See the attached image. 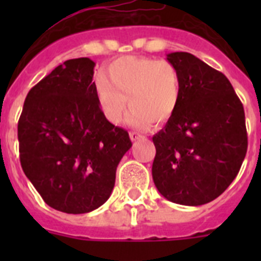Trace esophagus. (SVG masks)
I'll use <instances>...</instances> for the list:
<instances>
[{"mask_svg":"<svg viewBox=\"0 0 261 261\" xmlns=\"http://www.w3.org/2000/svg\"><path fill=\"white\" fill-rule=\"evenodd\" d=\"M129 137H130V140H132L133 142H136V141H138V140L144 138V136L140 135V133H137V132H130L129 133Z\"/></svg>","mask_w":261,"mask_h":261,"instance_id":"obj_1","label":"esophagus"}]
</instances>
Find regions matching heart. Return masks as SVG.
Listing matches in <instances>:
<instances>
[{
    "instance_id": "heart-1",
    "label": "heart",
    "mask_w": 261,
    "mask_h": 261,
    "mask_svg": "<svg viewBox=\"0 0 261 261\" xmlns=\"http://www.w3.org/2000/svg\"><path fill=\"white\" fill-rule=\"evenodd\" d=\"M96 100L103 116L119 124L130 108L126 121L145 129L151 123L162 125L174 116L180 102L179 71L167 60L124 56L114 60L94 82Z\"/></svg>"
}]
</instances>
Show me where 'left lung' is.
Here are the masks:
<instances>
[{"instance_id": "obj_1", "label": "left lung", "mask_w": 261, "mask_h": 261, "mask_svg": "<svg viewBox=\"0 0 261 261\" xmlns=\"http://www.w3.org/2000/svg\"><path fill=\"white\" fill-rule=\"evenodd\" d=\"M180 77V102L154 135L153 180L175 204L213 201L238 175L247 153L241 99L221 71L187 52L168 53Z\"/></svg>"}]
</instances>
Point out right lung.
<instances>
[{
    "label": "right lung",
    "instance_id": "1",
    "mask_svg": "<svg viewBox=\"0 0 261 261\" xmlns=\"http://www.w3.org/2000/svg\"><path fill=\"white\" fill-rule=\"evenodd\" d=\"M95 62L71 59L29 91L18 121L23 172L50 208L89 213L114 190L132 142L103 116L94 91Z\"/></svg>",
    "mask_w": 261,
    "mask_h": 261
}]
</instances>
